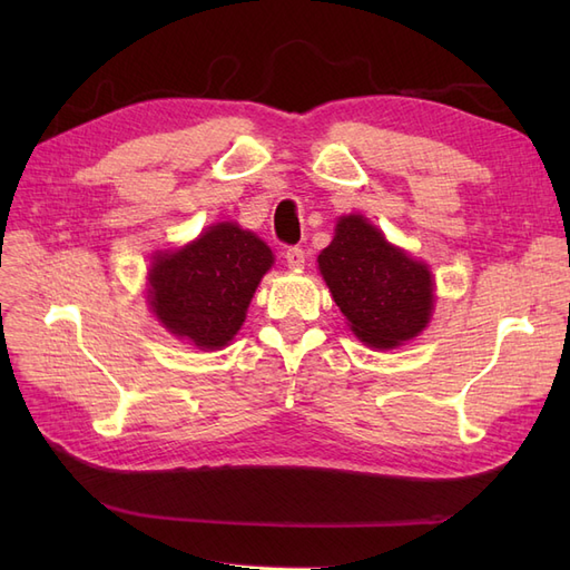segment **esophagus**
Masks as SVG:
<instances>
[{"instance_id":"34e87169","label":"esophagus","mask_w":570,"mask_h":570,"mask_svg":"<svg viewBox=\"0 0 570 570\" xmlns=\"http://www.w3.org/2000/svg\"><path fill=\"white\" fill-rule=\"evenodd\" d=\"M285 262L289 268H304L306 264V252L302 247H289L285 252Z\"/></svg>"}]
</instances>
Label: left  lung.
Returning <instances> with one entry per match:
<instances>
[{"instance_id": "8db88e82", "label": "left lung", "mask_w": 570, "mask_h": 570, "mask_svg": "<svg viewBox=\"0 0 570 570\" xmlns=\"http://www.w3.org/2000/svg\"><path fill=\"white\" fill-rule=\"evenodd\" d=\"M318 268L354 335L375 350L416 337L433 312L425 264L392 247L364 216H342Z\"/></svg>"}]
</instances>
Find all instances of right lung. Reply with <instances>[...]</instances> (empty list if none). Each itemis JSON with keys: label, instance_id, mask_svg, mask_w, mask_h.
<instances>
[{"label": "right lung", "instance_id": "1", "mask_svg": "<svg viewBox=\"0 0 570 570\" xmlns=\"http://www.w3.org/2000/svg\"><path fill=\"white\" fill-rule=\"evenodd\" d=\"M271 264L273 252L254 233L235 223H218L193 245L154 256V314L170 333L193 340L202 350L226 347Z\"/></svg>", "mask_w": 570, "mask_h": 570}]
</instances>
